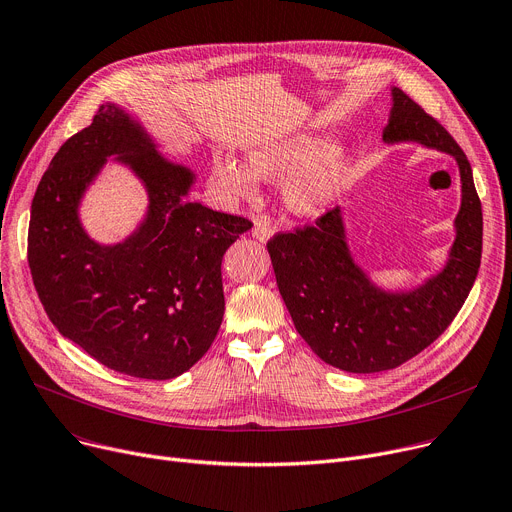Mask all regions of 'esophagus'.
<instances>
[{"label": "esophagus", "instance_id": "34e87169", "mask_svg": "<svg viewBox=\"0 0 512 512\" xmlns=\"http://www.w3.org/2000/svg\"><path fill=\"white\" fill-rule=\"evenodd\" d=\"M272 227L270 225H266L264 221H254V227H252V235L256 240H260V242H268L270 238H272Z\"/></svg>", "mask_w": 512, "mask_h": 512}]
</instances>
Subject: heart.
I'll list each match as a JSON object with an SVG mask.
<instances>
[{
    "mask_svg": "<svg viewBox=\"0 0 512 512\" xmlns=\"http://www.w3.org/2000/svg\"><path fill=\"white\" fill-rule=\"evenodd\" d=\"M350 174V155L326 133H299L252 147L246 164L229 155H215L211 186L225 201L252 199L256 180H283L287 209L299 217L326 211L342 194Z\"/></svg>",
    "mask_w": 512,
    "mask_h": 512,
    "instance_id": "b5f03b06",
    "label": "heart"
}]
</instances>
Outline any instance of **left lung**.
Returning a JSON list of instances; mask_svg holds the SVG:
<instances>
[{
	"instance_id": "1",
	"label": "left lung",
	"mask_w": 512,
	"mask_h": 512,
	"mask_svg": "<svg viewBox=\"0 0 512 512\" xmlns=\"http://www.w3.org/2000/svg\"><path fill=\"white\" fill-rule=\"evenodd\" d=\"M383 143H418L451 155L461 180L455 240L441 270L410 289H385L355 260L336 207L313 227L277 233L266 244L291 320L316 355L348 373L396 369L435 342L478 277L482 205L455 139L400 88H391Z\"/></svg>"
}]
</instances>
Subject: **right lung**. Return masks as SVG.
<instances>
[{
  "instance_id": "obj_1",
  "label": "right lung",
  "mask_w": 512,
  "mask_h": 512,
  "mask_svg": "<svg viewBox=\"0 0 512 512\" xmlns=\"http://www.w3.org/2000/svg\"><path fill=\"white\" fill-rule=\"evenodd\" d=\"M127 108L106 102L38 182L28 264L49 320L92 359L166 381L211 348L223 322L221 260L252 223L190 203L194 170L170 160ZM112 156L134 172L148 211L123 243L100 245L79 207Z\"/></svg>"
}]
</instances>
